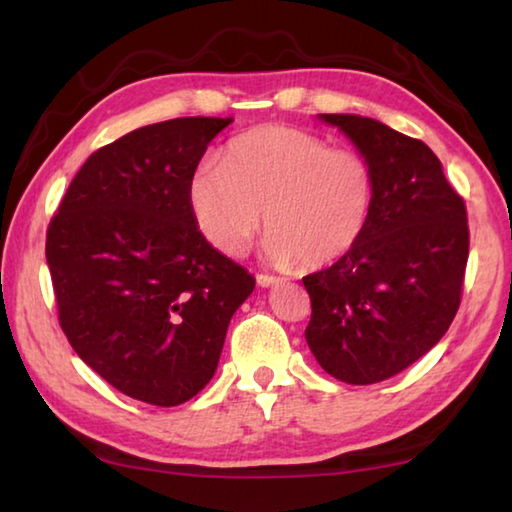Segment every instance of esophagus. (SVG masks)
<instances>
[{"mask_svg": "<svg viewBox=\"0 0 512 512\" xmlns=\"http://www.w3.org/2000/svg\"><path fill=\"white\" fill-rule=\"evenodd\" d=\"M282 277L268 275V273H257V284L259 287H273V284H280Z\"/></svg>", "mask_w": 512, "mask_h": 512, "instance_id": "esophagus-1", "label": "esophagus"}]
</instances>
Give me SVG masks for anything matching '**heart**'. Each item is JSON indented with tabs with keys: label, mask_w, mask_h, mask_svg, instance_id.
<instances>
[{
	"label": "heart",
	"mask_w": 512,
	"mask_h": 512,
	"mask_svg": "<svg viewBox=\"0 0 512 512\" xmlns=\"http://www.w3.org/2000/svg\"><path fill=\"white\" fill-rule=\"evenodd\" d=\"M375 192V171L361 153L268 124L237 135L221 164H198L187 201L196 228L223 255H244L264 216L271 262L320 268L359 244Z\"/></svg>",
	"instance_id": "heart-1"
}]
</instances>
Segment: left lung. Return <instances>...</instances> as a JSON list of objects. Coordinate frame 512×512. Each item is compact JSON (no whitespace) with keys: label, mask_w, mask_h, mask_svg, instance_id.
<instances>
[{"label":"left lung","mask_w":512,"mask_h":512,"mask_svg":"<svg viewBox=\"0 0 512 512\" xmlns=\"http://www.w3.org/2000/svg\"><path fill=\"white\" fill-rule=\"evenodd\" d=\"M375 171V207L357 246L302 277L309 350L345 384L397 375L443 339L461 307L470 228L463 196L427 144L359 115H320Z\"/></svg>","instance_id":"8db88e82"}]
</instances>
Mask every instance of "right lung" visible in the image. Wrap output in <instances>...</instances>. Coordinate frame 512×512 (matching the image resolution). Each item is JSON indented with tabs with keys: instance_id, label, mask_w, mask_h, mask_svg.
Listing matches in <instances>:
<instances>
[{
	"instance_id": "1",
	"label": "right lung",
	"mask_w": 512,
	"mask_h": 512,
	"mask_svg": "<svg viewBox=\"0 0 512 512\" xmlns=\"http://www.w3.org/2000/svg\"><path fill=\"white\" fill-rule=\"evenodd\" d=\"M232 117H180L94 151L47 228L58 323L88 366L133 400L203 391L255 277L207 244L187 187Z\"/></svg>"
}]
</instances>
